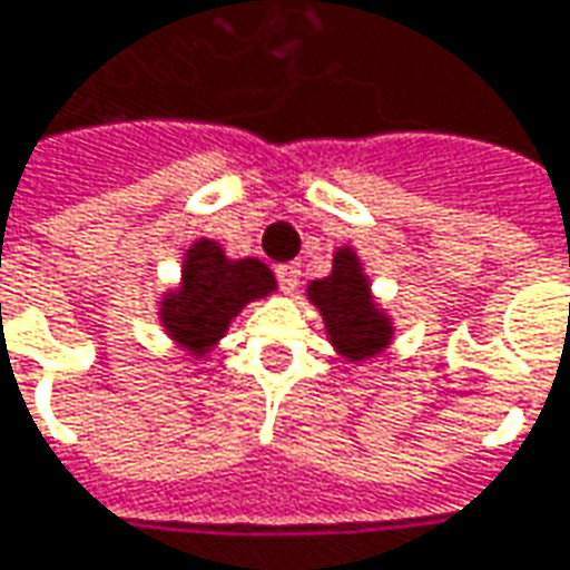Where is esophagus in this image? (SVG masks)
<instances>
[{
    "label": "esophagus",
    "mask_w": 570,
    "mask_h": 570,
    "mask_svg": "<svg viewBox=\"0 0 570 570\" xmlns=\"http://www.w3.org/2000/svg\"><path fill=\"white\" fill-rule=\"evenodd\" d=\"M276 278L282 285V292H294L301 285V263H282L276 266Z\"/></svg>",
    "instance_id": "1"
}]
</instances>
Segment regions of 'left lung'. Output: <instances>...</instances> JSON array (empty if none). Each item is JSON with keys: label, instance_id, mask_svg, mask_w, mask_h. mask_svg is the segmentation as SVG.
<instances>
[{"label": "left lung", "instance_id": "1", "mask_svg": "<svg viewBox=\"0 0 570 570\" xmlns=\"http://www.w3.org/2000/svg\"><path fill=\"white\" fill-rule=\"evenodd\" d=\"M307 294L323 313L325 332L341 356L360 363L387 347L394 328L382 309L375 307L368 294V278L363 276L360 257L351 247H337L332 276L316 278Z\"/></svg>", "mask_w": 570, "mask_h": 570}]
</instances>
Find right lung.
Returning <instances> with one entry per match:
<instances>
[{
  "label": "right lung",
  "instance_id": "obj_1",
  "mask_svg": "<svg viewBox=\"0 0 570 570\" xmlns=\"http://www.w3.org/2000/svg\"><path fill=\"white\" fill-rule=\"evenodd\" d=\"M276 278L266 263L245 257L229 261L210 238H198L183 263V285L164 294L160 323L186 351L204 356L226 335V328L245 304L266 297Z\"/></svg>",
  "mask_w": 570,
  "mask_h": 570
}]
</instances>
